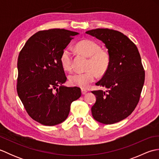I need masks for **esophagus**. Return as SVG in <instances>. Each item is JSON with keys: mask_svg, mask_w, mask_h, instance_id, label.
Returning a JSON list of instances; mask_svg holds the SVG:
<instances>
[{"mask_svg": "<svg viewBox=\"0 0 159 159\" xmlns=\"http://www.w3.org/2000/svg\"><path fill=\"white\" fill-rule=\"evenodd\" d=\"M81 92H82V94H83V95H85V94H86V93H87V90H85V89H82V90H81Z\"/></svg>", "mask_w": 159, "mask_h": 159, "instance_id": "esophagus-1", "label": "esophagus"}]
</instances>
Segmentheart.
<instances>
[{"mask_svg":"<svg viewBox=\"0 0 159 159\" xmlns=\"http://www.w3.org/2000/svg\"><path fill=\"white\" fill-rule=\"evenodd\" d=\"M76 48L87 57H89L87 70L85 72H74L69 76V83L72 86L86 89L95 81L99 75L107 72L110 66L109 53L106 50L100 49L98 43L93 40L85 39L76 43ZM72 55L69 47L64 48L60 55V63L64 70L72 69Z\"/></svg>","mask_w":159,"mask_h":159,"instance_id":"1","label":"heart"}]
</instances>
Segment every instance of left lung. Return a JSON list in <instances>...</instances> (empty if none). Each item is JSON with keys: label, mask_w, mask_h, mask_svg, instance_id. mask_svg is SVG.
<instances>
[{"label": "left lung", "mask_w": 159, "mask_h": 159, "mask_svg": "<svg viewBox=\"0 0 159 159\" xmlns=\"http://www.w3.org/2000/svg\"><path fill=\"white\" fill-rule=\"evenodd\" d=\"M101 40L108 49L109 69L96 83L107 88L93 91L96 103L92 107L93 117L104 124L119 122L129 116L139 101L145 80V71L136 45L120 31L96 29L86 32Z\"/></svg>", "instance_id": "left-lung-1"}]
</instances>
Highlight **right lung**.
Instances as JSON below:
<instances>
[{"instance_id": "add662e5", "label": "right lung", "mask_w": 159, "mask_h": 159, "mask_svg": "<svg viewBox=\"0 0 159 159\" xmlns=\"http://www.w3.org/2000/svg\"><path fill=\"white\" fill-rule=\"evenodd\" d=\"M78 34L63 29L40 31L19 53L17 92L29 116L44 126L65 121L71 104L81 96L79 87L63 85L67 78L60 63L62 50Z\"/></svg>"}]
</instances>
